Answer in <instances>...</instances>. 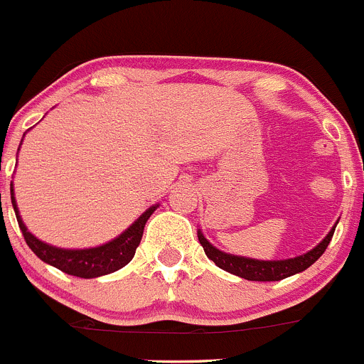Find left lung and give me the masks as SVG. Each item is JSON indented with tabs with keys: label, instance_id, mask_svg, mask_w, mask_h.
I'll use <instances>...</instances> for the list:
<instances>
[{
	"label": "left lung",
	"instance_id": "left-lung-1",
	"mask_svg": "<svg viewBox=\"0 0 364 364\" xmlns=\"http://www.w3.org/2000/svg\"><path fill=\"white\" fill-rule=\"evenodd\" d=\"M338 224V223H336ZM336 224L333 230L326 235L319 245L314 247L306 254L301 256L291 257V259H280V261H261V259H250V257L233 256V254H226L223 250L215 249L207 238L203 237L201 231H198V240H200L201 247H203L205 254L208 259H212L219 268L226 269V272L233 273V275L242 277L247 280H256V282H273V280H282L286 277L296 275V273L303 272L309 266H312L317 259L324 254L326 247L331 242L333 233H335Z\"/></svg>",
	"mask_w": 364,
	"mask_h": 364
}]
</instances>
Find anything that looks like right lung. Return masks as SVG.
<instances>
[{
  "label": "right lung",
  "mask_w": 364,
  "mask_h": 364,
  "mask_svg": "<svg viewBox=\"0 0 364 364\" xmlns=\"http://www.w3.org/2000/svg\"><path fill=\"white\" fill-rule=\"evenodd\" d=\"M10 194H12V205L15 210V217H17L18 228H21L29 249H31L43 263L54 266V268L61 269V272L68 273V275L80 277V279H96V277L108 275V273L117 272L122 266L129 263V261L133 259L134 252H136V247L140 245L145 223H147L149 217H151L157 208L156 205V207L145 210V212L127 228L124 233L119 235V237L112 240V242L105 243V245L92 247V249H59V247L48 245V243L36 238L35 235L29 233L26 224L22 223L21 215H18L12 183H10Z\"/></svg>",
  "instance_id": "right-lung-1"
}]
</instances>
